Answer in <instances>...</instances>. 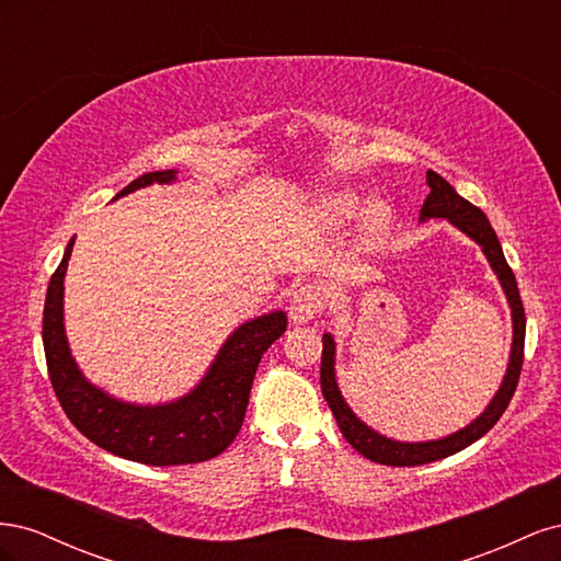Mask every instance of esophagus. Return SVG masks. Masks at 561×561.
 <instances>
[{"label":"esophagus","instance_id":"34e87169","mask_svg":"<svg viewBox=\"0 0 561 561\" xmlns=\"http://www.w3.org/2000/svg\"><path fill=\"white\" fill-rule=\"evenodd\" d=\"M322 311V290L313 283L299 285L290 299V318L295 325L313 320Z\"/></svg>","mask_w":561,"mask_h":561}]
</instances>
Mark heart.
Listing matches in <instances>:
<instances>
[{"mask_svg":"<svg viewBox=\"0 0 561 561\" xmlns=\"http://www.w3.org/2000/svg\"><path fill=\"white\" fill-rule=\"evenodd\" d=\"M325 210L334 222H346L358 210V198L351 194H336L325 201ZM390 210L383 201H369L360 215V229L367 239H377V236L388 227Z\"/></svg>","mask_w":561,"mask_h":561,"instance_id":"1","label":"heart"}]
</instances>
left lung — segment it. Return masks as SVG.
I'll return each instance as SVG.
<instances>
[{
	"mask_svg": "<svg viewBox=\"0 0 561 561\" xmlns=\"http://www.w3.org/2000/svg\"><path fill=\"white\" fill-rule=\"evenodd\" d=\"M428 186L431 194L421 208V219L428 217H445L454 227L468 233L470 239L482 245L491 268L496 271V276L503 285L505 297L511 301L513 309V351H511V365H507V375L501 383V390L496 398L491 400L486 410L474 419L470 426L458 431L445 439H433V443H396V439H388L371 428L351 412V407L344 402L342 393H339V386L334 379V339L330 334H322V360H320V388L322 396H325L330 410L339 423V431L346 437V443L363 454L369 461H377L381 466H423L439 461V458H447L456 451L470 447L474 439H480L484 433L496 426V421L503 416V412L511 404L517 381L522 375V363H524V332H526V316H524V304L517 290V280L513 268L507 266L501 243L496 239V231L491 229L489 219L484 213L472 206L470 201L458 196L454 186L439 178L437 173L428 171Z\"/></svg>",
	"mask_w": 561,
	"mask_h": 561,
	"instance_id": "obj_1",
	"label": "left lung"
}]
</instances>
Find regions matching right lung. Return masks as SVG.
Listing matches in <instances>:
<instances>
[{
    "label": "right lung",
    "mask_w": 561,
    "mask_h": 561,
    "mask_svg": "<svg viewBox=\"0 0 561 561\" xmlns=\"http://www.w3.org/2000/svg\"><path fill=\"white\" fill-rule=\"evenodd\" d=\"M171 180H175V171L145 173L124 186L116 198ZM72 245L75 239L67 243L62 262L50 276L42 320L48 379L67 419L98 447L147 466L201 463L222 454L243 426L254 371L264 351L283 336L287 316L274 311L236 330L217 353L208 375L182 400L159 407L118 402L81 377L67 346L62 278Z\"/></svg>",
    "instance_id": "add662e5"
}]
</instances>
